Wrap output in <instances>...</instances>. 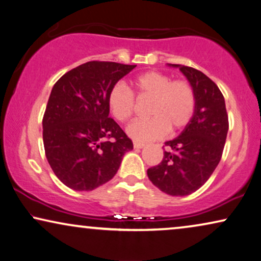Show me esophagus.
Instances as JSON below:
<instances>
[{"label":"esophagus","instance_id":"34e87169","mask_svg":"<svg viewBox=\"0 0 261 261\" xmlns=\"http://www.w3.org/2000/svg\"><path fill=\"white\" fill-rule=\"evenodd\" d=\"M134 148H135V149H142V148H144V143H140V142H135V143H134Z\"/></svg>","mask_w":261,"mask_h":261}]
</instances>
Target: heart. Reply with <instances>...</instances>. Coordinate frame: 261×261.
Listing matches in <instances>:
<instances>
[{
  "label": "heart",
  "instance_id": "obj_1",
  "mask_svg": "<svg viewBox=\"0 0 261 261\" xmlns=\"http://www.w3.org/2000/svg\"><path fill=\"white\" fill-rule=\"evenodd\" d=\"M131 86L138 99H150L148 119L131 123L126 133L137 142L158 140L167 130L176 131L185 127L192 119L196 110V93L186 80H172L160 71H147L131 80ZM107 103L112 116L119 121H126L134 116L136 101L126 87L114 85L111 88Z\"/></svg>",
  "mask_w": 261,
  "mask_h": 261
}]
</instances>
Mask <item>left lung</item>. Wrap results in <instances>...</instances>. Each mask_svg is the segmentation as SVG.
Here are the masks:
<instances>
[{
    "instance_id": "left-lung-1",
    "label": "left lung",
    "mask_w": 261,
    "mask_h": 261,
    "mask_svg": "<svg viewBox=\"0 0 261 261\" xmlns=\"http://www.w3.org/2000/svg\"><path fill=\"white\" fill-rule=\"evenodd\" d=\"M168 67L178 68L192 85L196 110L182 133L166 142L168 150L163 152L162 161L147 174L162 192L184 197L200 189L220 163L229 128L228 114L220 88L205 74L180 64Z\"/></svg>"
}]
</instances>
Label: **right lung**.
<instances>
[{
	"label": "right lung",
	"mask_w": 261,
	"mask_h": 261,
	"mask_svg": "<svg viewBox=\"0 0 261 261\" xmlns=\"http://www.w3.org/2000/svg\"><path fill=\"white\" fill-rule=\"evenodd\" d=\"M136 65L87 62L55 83L43 118L45 155L69 189L92 191L116 175L134 144L110 118L107 96Z\"/></svg>",
	"instance_id": "add662e5"
}]
</instances>
